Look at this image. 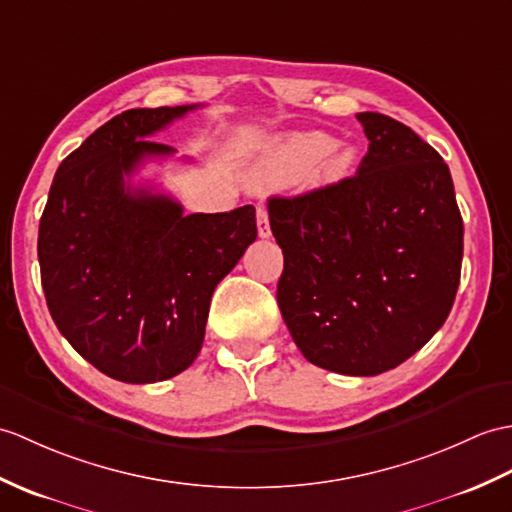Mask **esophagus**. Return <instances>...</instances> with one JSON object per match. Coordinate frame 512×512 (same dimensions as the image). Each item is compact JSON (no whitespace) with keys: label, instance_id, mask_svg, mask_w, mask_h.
<instances>
[{"label":"esophagus","instance_id":"obj_1","mask_svg":"<svg viewBox=\"0 0 512 512\" xmlns=\"http://www.w3.org/2000/svg\"><path fill=\"white\" fill-rule=\"evenodd\" d=\"M257 231L259 237H270V222H268V211L266 207H257Z\"/></svg>","mask_w":512,"mask_h":512}]
</instances>
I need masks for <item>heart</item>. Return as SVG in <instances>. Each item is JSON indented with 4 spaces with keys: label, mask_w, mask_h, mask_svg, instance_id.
<instances>
[{
    "label": "heart",
    "mask_w": 512,
    "mask_h": 512,
    "mask_svg": "<svg viewBox=\"0 0 512 512\" xmlns=\"http://www.w3.org/2000/svg\"><path fill=\"white\" fill-rule=\"evenodd\" d=\"M355 154L327 133H294L277 139L259 161L257 174L270 185H294L310 176L318 183L340 181L353 168Z\"/></svg>",
    "instance_id": "1"
}]
</instances>
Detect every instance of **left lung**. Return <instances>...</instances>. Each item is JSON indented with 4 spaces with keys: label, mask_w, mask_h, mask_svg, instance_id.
<instances>
[{
    "label": "left lung",
    "mask_w": 512,
    "mask_h": 512,
    "mask_svg": "<svg viewBox=\"0 0 512 512\" xmlns=\"http://www.w3.org/2000/svg\"><path fill=\"white\" fill-rule=\"evenodd\" d=\"M358 174L270 198L283 251L277 303L312 364L371 377L406 362L447 320L462 264V218L447 163L412 128L358 113Z\"/></svg>",
    "instance_id": "1"
}]
</instances>
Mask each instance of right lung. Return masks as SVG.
Wrapping results in <instances>:
<instances>
[{
    "label": "right lung",
    "mask_w": 512,
    "mask_h": 512,
    "mask_svg": "<svg viewBox=\"0 0 512 512\" xmlns=\"http://www.w3.org/2000/svg\"><path fill=\"white\" fill-rule=\"evenodd\" d=\"M198 109L115 115L58 165L39 224V264L58 331L100 373L163 382L192 366L211 294L255 242V207L189 213L126 183L174 148L148 137Z\"/></svg>",
    "instance_id": "right-lung-1"
}]
</instances>
